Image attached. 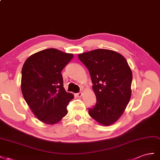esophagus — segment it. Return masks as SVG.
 Returning a JSON list of instances; mask_svg holds the SVG:
<instances>
[{
	"instance_id": "1",
	"label": "esophagus",
	"mask_w": 160,
	"mask_h": 160,
	"mask_svg": "<svg viewBox=\"0 0 160 160\" xmlns=\"http://www.w3.org/2000/svg\"><path fill=\"white\" fill-rule=\"evenodd\" d=\"M76 97H82V92H78V93H76Z\"/></svg>"
}]
</instances>
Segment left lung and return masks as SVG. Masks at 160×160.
<instances>
[{
    "instance_id": "8db88e82",
    "label": "left lung",
    "mask_w": 160,
    "mask_h": 160,
    "mask_svg": "<svg viewBox=\"0 0 160 160\" xmlns=\"http://www.w3.org/2000/svg\"><path fill=\"white\" fill-rule=\"evenodd\" d=\"M78 58L88 68L97 98L89 115L102 125L113 124L131 98L133 76L128 63L121 54L104 49L80 53Z\"/></svg>"
}]
</instances>
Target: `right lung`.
<instances>
[{"label": "right lung", "mask_w": 160, "mask_h": 160, "mask_svg": "<svg viewBox=\"0 0 160 160\" xmlns=\"http://www.w3.org/2000/svg\"><path fill=\"white\" fill-rule=\"evenodd\" d=\"M73 54L49 48L31 55L21 72V91L34 115L44 123L53 125L67 113L74 95L63 88L62 71Z\"/></svg>", "instance_id": "obj_1"}]
</instances>
